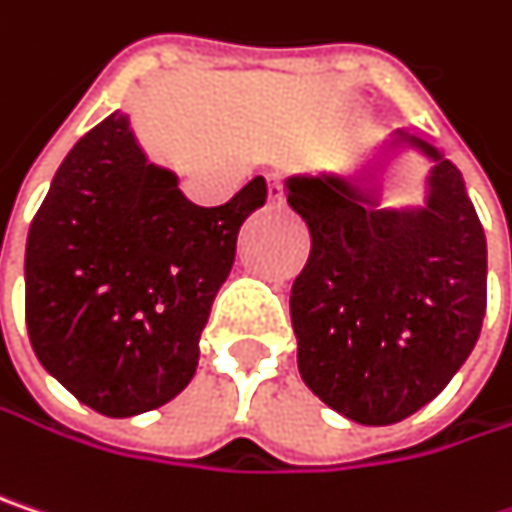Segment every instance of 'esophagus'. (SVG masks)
Masks as SVG:
<instances>
[{"label":"esophagus","mask_w":512,"mask_h":512,"mask_svg":"<svg viewBox=\"0 0 512 512\" xmlns=\"http://www.w3.org/2000/svg\"><path fill=\"white\" fill-rule=\"evenodd\" d=\"M266 187H269V205L272 208H281L284 205V184H281V178L275 172L266 175Z\"/></svg>","instance_id":"esophagus-1"}]
</instances>
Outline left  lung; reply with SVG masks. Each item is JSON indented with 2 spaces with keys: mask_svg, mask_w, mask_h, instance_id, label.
<instances>
[{
  "mask_svg": "<svg viewBox=\"0 0 512 512\" xmlns=\"http://www.w3.org/2000/svg\"><path fill=\"white\" fill-rule=\"evenodd\" d=\"M429 161L419 206L386 205L392 161ZM310 231L290 293L302 381L357 425H395L448 387L487 313V237L463 175L404 128L349 172H296Z\"/></svg>",
  "mask_w": 512,
  "mask_h": 512,
  "instance_id": "left-lung-1",
  "label": "left lung"
}]
</instances>
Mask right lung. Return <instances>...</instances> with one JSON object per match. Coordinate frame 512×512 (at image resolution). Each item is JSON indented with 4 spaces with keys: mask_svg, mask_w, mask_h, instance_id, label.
Instances as JSON below:
<instances>
[{
    "mask_svg": "<svg viewBox=\"0 0 512 512\" xmlns=\"http://www.w3.org/2000/svg\"><path fill=\"white\" fill-rule=\"evenodd\" d=\"M263 202L257 175L219 208L193 205L128 114L102 119L58 166L25 240V325L43 369L114 419L172 401Z\"/></svg>",
    "mask_w": 512,
    "mask_h": 512,
    "instance_id": "obj_1",
    "label": "right lung"
}]
</instances>
